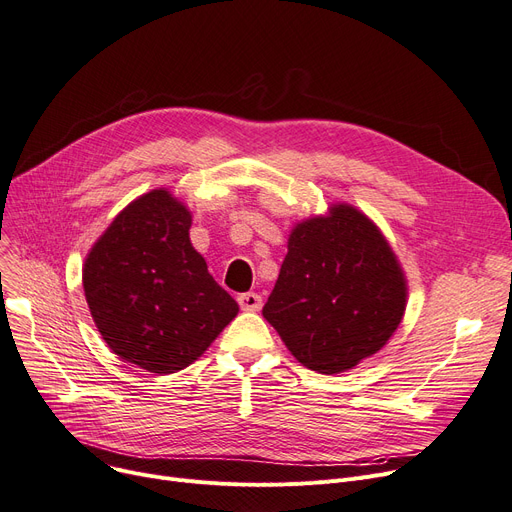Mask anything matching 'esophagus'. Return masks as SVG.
Returning a JSON list of instances; mask_svg holds the SVG:
<instances>
[{
  "label": "esophagus",
  "instance_id": "1",
  "mask_svg": "<svg viewBox=\"0 0 512 512\" xmlns=\"http://www.w3.org/2000/svg\"><path fill=\"white\" fill-rule=\"evenodd\" d=\"M237 302H239V306H241L243 311H250V313H256V311L262 309V298H260V294H256V292H245V294H241V296L237 298Z\"/></svg>",
  "mask_w": 512,
  "mask_h": 512
}]
</instances>
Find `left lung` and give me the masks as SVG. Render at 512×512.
Segmentation results:
<instances>
[{
  "label": "left lung",
  "mask_w": 512,
  "mask_h": 512,
  "mask_svg": "<svg viewBox=\"0 0 512 512\" xmlns=\"http://www.w3.org/2000/svg\"><path fill=\"white\" fill-rule=\"evenodd\" d=\"M405 304L407 281L380 229L334 203L292 229L262 315L304 367L340 374L382 349Z\"/></svg>",
  "instance_id": "1"
}]
</instances>
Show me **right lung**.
Segmentation results:
<instances>
[{"label":"right lung","mask_w":512,"mask_h":512,"mask_svg":"<svg viewBox=\"0 0 512 512\" xmlns=\"http://www.w3.org/2000/svg\"><path fill=\"white\" fill-rule=\"evenodd\" d=\"M191 212L166 189L121 210L84 264V292L109 349L151 374L185 370L239 306L189 239Z\"/></svg>","instance_id":"obj_1"}]
</instances>
